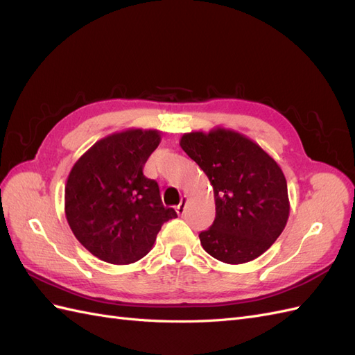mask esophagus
I'll return each instance as SVG.
<instances>
[{
  "label": "esophagus",
  "instance_id": "1",
  "mask_svg": "<svg viewBox=\"0 0 355 355\" xmlns=\"http://www.w3.org/2000/svg\"><path fill=\"white\" fill-rule=\"evenodd\" d=\"M185 201H187V197H182L180 198V202L176 206L178 214H184L185 213Z\"/></svg>",
  "mask_w": 355,
  "mask_h": 355
}]
</instances>
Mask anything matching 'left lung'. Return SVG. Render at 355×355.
I'll list each match as a JSON object with an SVG mask.
<instances>
[{"label": "left lung", "instance_id": "obj_1", "mask_svg": "<svg viewBox=\"0 0 355 355\" xmlns=\"http://www.w3.org/2000/svg\"><path fill=\"white\" fill-rule=\"evenodd\" d=\"M180 146L207 175L216 218L200 232L202 249L225 263H245L283 232L290 211L283 170L263 149L237 132L216 128L182 136Z\"/></svg>", "mask_w": 355, "mask_h": 355}]
</instances>
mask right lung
<instances>
[{
  "label": "right lung",
  "instance_id": "obj_1",
  "mask_svg": "<svg viewBox=\"0 0 355 355\" xmlns=\"http://www.w3.org/2000/svg\"><path fill=\"white\" fill-rule=\"evenodd\" d=\"M159 132L132 128L96 142L73 164L65 187V213L77 240L99 259L133 263L153 249L163 223L178 218L164 207L158 184L144 166Z\"/></svg>",
  "mask_w": 355,
  "mask_h": 355
}]
</instances>
